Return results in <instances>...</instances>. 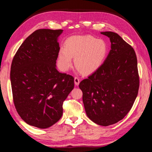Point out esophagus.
<instances>
[{"mask_svg":"<svg viewBox=\"0 0 152 152\" xmlns=\"http://www.w3.org/2000/svg\"><path fill=\"white\" fill-rule=\"evenodd\" d=\"M74 82H75V86H79V83H80V79H79V78L77 77H75L74 78Z\"/></svg>","mask_w":152,"mask_h":152,"instance_id":"obj_1","label":"esophagus"}]
</instances>
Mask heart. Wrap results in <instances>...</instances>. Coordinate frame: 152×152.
Masks as SVG:
<instances>
[{"label": "heart", "mask_w": 152, "mask_h": 152, "mask_svg": "<svg viewBox=\"0 0 152 152\" xmlns=\"http://www.w3.org/2000/svg\"><path fill=\"white\" fill-rule=\"evenodd\" d=\"M107 53L104 40L91 35H75L68 38L65 48L59 50L58 63L61 69L67 70L72 65V58H75L78 70L83 74H91L103 65Z\"/></svg>", "instance_id": "obj_1"}]
</instances>
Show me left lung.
<instances>
[{
  "instance_id": "8db88e82",
  "label": "left lung",
  "mask_w": 152,
  "mask_h": 152,
  "mask_svg": "<svg viewBox=\"0 0 152 152\" xmlns=\"http://www.w3.org/2000/svg\"><path fill=\"white\" fill-rule=\"evenodd\" d=\"M101 34L111 42V50L103 65L79 84L87 117L108 126L123 119L137 96L140 77L134 49L112 31Z\"/></svg>"
}]
</instances>
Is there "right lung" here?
I'll list each match as a JSON object with an SVG mask.
<instances>
[{
	"label": "right lung",
	"instance_id": "1",
	"mask_svg": "<svg viewBox=\"0 0 152 152\" xmlns=\"http://www.w3.org/2000/svg\"><path fill=\"white\" fill-rule=\"evenodd\" d=\"M63 30L39 29L17 50L11 67L13 102L26 123L40 129L61 118L63 103L74 87V78L56 68L58 37Z\"/></svg>",
	"mask_w": 152,
	"mask_h": 152
}]
</instances>
